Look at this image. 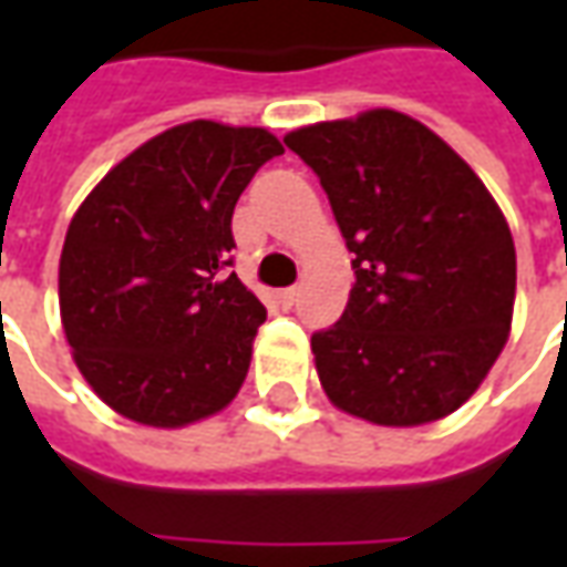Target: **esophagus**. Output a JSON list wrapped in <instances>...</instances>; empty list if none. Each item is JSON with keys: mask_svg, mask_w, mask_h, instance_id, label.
<instances>
[{"mask_svg": "<svg viewBox=\"0 0 567 567\" xmlns=\"http://www.w3.org/2000/svg\"><path fill=\"white\" fill-rule=\"evenodd\" d=\"M297 295H300V288H297V285H291V288H282V291H279V300H282L285 307H295Z\"/></svg>", "mask_w": 567, "mask_h": 567, "instance_id": "esophagus-1", "label": "esophagus"}]
</instances>
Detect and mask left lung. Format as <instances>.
Masks as SVG:
<instances>
[{
  "instance_id": "8db88e82",
  "label": "left lung",
  "mask_w": 567,
  "mask_h": 567,
  "mask_svg": "<svg viewBox=\"0 0 567 567\" xmlns=\"http://www.w3.org/2000/svg\"><path fill=\"white\" fill-rule=\"evenodd\" d=\"M319 175L355 285L312 333L321 389L377 425H425L480 389L507 343L511 227L486 185L410 115L373 109L285 136Z\"/></svg>"
}]
</instances>
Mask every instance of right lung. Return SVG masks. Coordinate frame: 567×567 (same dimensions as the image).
<instances>
[{
    "instance_id": "right-lung-1",
    "label": "right lung",
    "mask_w": 567,
    "mask_h": 567,
    "mask_svg": "<svg viewBox=\"0 0 567 567\" xmlns=\"http://www.w3.org/2000/svg\"><path fill=\"white\" fill-rule=\"evenodd\" d=\"M282 154L260 127L190 121L117 163L69 224L60 316L75 364L121 416L182 427L239 392L267 309L234 267V206Z\"/></svg>"
}]
</instances>
